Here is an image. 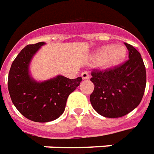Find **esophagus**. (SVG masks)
Listing matches in <instances>:
<instances>
[{
  "instance_id": "1",
  "label": "esophagus",
  "mask_w": 154,
  "mask_h": 154,
  "mask_svg": "<svg viewBox=\"0 0 154 154\" xmlns=\"http://www.w3.org/2000/svg\"><path fill=\"white\" fill-rule=\"evenodd\" d=\"M81 77H82V79H90V75H89V73H88V72H86V71H85V72H83V73L81 74Z\"/></svg>"
}]
</instances>
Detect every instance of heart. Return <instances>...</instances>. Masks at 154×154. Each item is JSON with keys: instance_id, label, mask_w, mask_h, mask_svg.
<instances>
[{"instance_id": "1", "label": "heart", "mask_w": 154, "mask_h": 154, "mask_svg": "<svg viewBox=\"0 0 154 154\" xmlns=\"http://www.w3.org/2000/svg\"><path fill=\"white\" fill-rule=\"evenodd\" d=\"M127 54V48L122 45H106L95 51L91 60L95 63H100L102 69H108L122 63Z\"/></svg>"}]
</instances>
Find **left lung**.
I'll list each match as a JSON object with an SVG mask.
<instances>
[{
  "instance_id": "8db88e82",
  "label": "left lung",
  "mask_w": 154,
  "mask_h": 154,
  "mask_svg": "<svg viewBox=\"0 0 154 154\" xmlns=\"http://www.w3.org/2000/svg\"><path fill=\"white\" fill-rule=\"evenodd\" d=\"M128 59L120 66L106 70H94L90 96L93 108L100 115L116 118L127 115L141 102L146 87V69L138 51L125 43Z\"/></svg>"
}]
</instances>
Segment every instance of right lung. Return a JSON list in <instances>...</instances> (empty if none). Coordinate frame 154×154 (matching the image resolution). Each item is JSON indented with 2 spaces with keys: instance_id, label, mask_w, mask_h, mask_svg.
I'll return each mask as SVG.
<instances>
[{
  "instance_id": "right-lung-1",
  "label": "right lung",
  "mask_w": 154,
  "mask_h": 154,
  "mask_svg": "<svg viewBox=\"0 0 154 154\" xmlns=\"http://www.w3.org/2000/svg\"><path fill=\"white\" fill-rule=\"evenodd\" d=\"M44 42L26 45L11 63L8 75V91L18 111L37 122H48L59 118L65 109L68 96L79 85L81 77L68 79L57 75L42 82L29 73L31 60Z\"/></svg>"
}]
</instances>
